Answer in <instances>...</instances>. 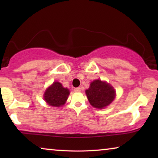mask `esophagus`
Here are the masks:
<instances>
[{
    "label": "esophagus",
    "mask_w": 158,
    "mask_h": 158,
    "mask_svg": "<svg viewBox=\"0 0 158 158\" xmlns=\"http://www.w3.org/2000/svg\"><path fill=\"white\" fill-rule=\"evenodd\" d=\"M74 90L75 92H81V88H75Z\"/></svg>",
    "instance_id": "obj_1"
}]
</instances>
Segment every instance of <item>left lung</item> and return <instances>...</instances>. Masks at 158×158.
<instances>
[{
    "label": "left lung",
    "instance_id": "left-lung-1",
    "mask_svg": "<svg viewBox=\"0 0 158 158\" xmlns=\"http://www.w3.org/2000/svg\"><path fill=\"white\" fill-rule=\"evenodd\" d=\"M85 94L90 105L99 109L108 106L116 96L115 89L106 81L99 79L90 84Z\"/></svg>",
    "mask_w": 158,
    "mask_h": 158
}]
</instances>
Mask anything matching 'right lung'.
<instances>
[{"instance_id": "obj_1", "label": "right lung", "mask_w": 158, "mask_h": 158, "mask_svg": "<svg viewBox=\"0 0 158 158\" xmlns=\"http://www.w3.org/2000/svg\"><path fill=\"white\" fill-rule=\"evenodd\" d=\"M70 91L59 82H54L47 88L44 94V99L51 106L60 107L65 103Z\"/></svg>"}]
</instances>
